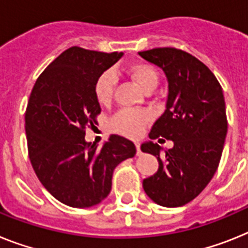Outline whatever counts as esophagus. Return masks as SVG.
<instances>
[{
	"instance_id": "1",
	"label": "esophagus",
	"mask_w": 248,
	"mask_h": 248,
	"mask_svg": "<svg viewBox=\"0 0 248 248\" xmlns=\"http://www.w3.org/2000/svg\"><path fill=\"white\" fill-rule=\"evenodd\" d=\"M135 145H136V150H137L136 154H137V155H141L142 153H141V149H140V142H136Z\"/></svg>"
}]
</instances>
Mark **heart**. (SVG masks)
Instances as JSON below:
<instances>
[{"instance_id": "1", "label": "heart", "mask_w": 248, "mask_h": 248, "mask_svg": "<svg viewBox=\"0 0 248 248\" xmlns=\"http://www.w3.org/2000/svg\"><path fill=\"white\" fill-rule=\"evenodd\" d=\"M128 76L145 92H151L157 87L159 73L151 64L139 62L131 64L126 69ZM117 78L113 72H105L98 77L94 85L95 98L99 105L108 106L113 98ZM150 114L145 111L137 109H124L112 120L111 124L116 132L127 137H136L141 134L145 124H149Z\"/></svg>"}]
</instances>
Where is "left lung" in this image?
<instances>
[{
  "instance_id": "left-lung-1",
  "label": "left lung",
  "mask_w": 248,
  "mask_h": 248,
  "mask_svg": "<svg viewBox=\"0 0 248 248\" xmlns=\"http://www.w3.org/2000/svg\"><path fill=\"white\" fill-rule=\"evenodd\" d=\"M139 54L160 66L169 83L166 109L149 137L174 142L163 155L153 141L141 145L159 161L157 171L143 179V190L159 205L182 207L201 194L219 165L227 135L223 91L209 68L186 51L156 47Z\"/></svg>"
}]
</instances>
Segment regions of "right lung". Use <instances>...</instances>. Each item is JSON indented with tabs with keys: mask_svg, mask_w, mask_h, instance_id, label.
<instances>
[{
	"mask_svg": "<svg viewBox=\"0 0 248 248\" xmlns=\"http://www.w3.org/2000/svg\"><path fill=\"white\" fill-rule=\"evenodd\" d=\"M122 55L72 46L47 65L31 91L25 112L31 165L50 194L69 207L101 203L111 191L114 168L136 154L134 142L118 135L101 150L84 139L101 113L95 82Z\"/></svg>",
	"mask_w": 248,
	"mask_h": 248,
	"instance_id": "right-lung-1",
	"label": "right lung"
}]
</instances>
